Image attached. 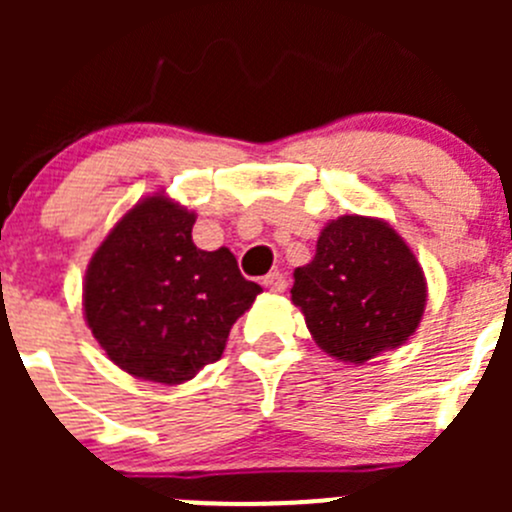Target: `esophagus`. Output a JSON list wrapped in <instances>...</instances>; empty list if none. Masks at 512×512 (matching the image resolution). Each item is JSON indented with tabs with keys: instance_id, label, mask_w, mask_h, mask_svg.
Returning a JSON list of instances; mask_svg holds the SVG:
<instances>
[{
	"instance_id": "obj_1",
	"label": "esophagus",
	"mask_w": 512,
	"mask_h": 512,
	"mask_svg": "<svg viewBox=\"0 0 512 512\" xmlns=\"http://www.w3.org/2000/svg\"><path fill=\"white\" fill-rule=\"evenodd\" d=\"M262 285H265L270 292H285L287 287V280L282 272H270L267 277H262Z\"/></svg>"
}]
</instances>
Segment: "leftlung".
I'll use <instances>...</instances> for the list:
<instances>
[{"label": "left lung", "instance_id": "left-lung-1", "mask_svg": "<svg viewBox=\"0 0 512 512\" xmlns=\"http://www.w3.org/2000/svg\"><path fill=\"white\" fill-rule=\"evenodd\" d=\"M292 302L324 352L364 364L416 332L426 277L389 223L342 215L319 232L314 260L294 270Z\"/></svg>", "mask_w": 512, "mask_h": 512}]
</instances>
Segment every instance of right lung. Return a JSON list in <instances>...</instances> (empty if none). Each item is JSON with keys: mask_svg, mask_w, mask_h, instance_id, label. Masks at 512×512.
I'll use <instances>...</instances> for the list:
<instances>
[{"mask_svg": "<svg viewBox=\"0 0 512 512\" xmlns=\"http://www.w3.org/2000/svg\"><path fill=\"white\" fill-rule=\"evenodd\" d=\"M195 213L156 193L133 205L86 267L84 317L116 366L183 384L225 352L232 324L262 292L227 247L193 242Z\"/></svg>", "mask_w": 512, "mask_h": 512, "instance_id": "obj_1", "label": "right lung"}]
</instances>
